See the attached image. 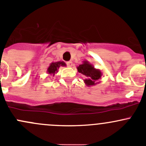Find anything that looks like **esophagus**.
Wrapping results in <instances>:
<instances>
[{"label": "esophagus", "instance_id": "1", "mask_svg": "<svg viewBox=\"0 0 146 146\" xmlns=\"http://www.w3.org/2000/svg\"><path fill=\"white\" fill-rule=\"evenodd\" d=\"M66 64H67V65L69 66V67H71V66L72 65V61H68V62H66Z\"/></svg>", "mask_w": 146, "mask_h": 146}]
</instances>
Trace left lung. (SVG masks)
Instances as JSON below:
<instances>
[{"label":"left lung","mask_w":146,"mask_h":146,"mask_svg":"<svg viewBox=\"0 0 146 146\" xmlns=\"http://www.w3.org/2000/svg\"><path fill=\"white\" fill-rule=\"evenodd\" d=\"M76 68L79 73L86 76V79H84V82L87 86L96 85L100 82H98V81L101 79L103 75L101 71L98 69H96L94 66L88 61H83V63L79 64V66H78Z\"/></svg>","instance_id":"obj_1"}]
</instances>
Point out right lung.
<instances>
[{"label":"right lung","mask_w":146,"mask_h":146,"mask_svg":"<svg viewBox=\"0 0 146 146\" xmlns=\"http://www.w3.org/2000/svg\"><path fill=\"white\" fill-rule=\"evenodd\" d=\"M60 67H66L65 62H64L63 61L51 62L47 69V73L52 75V76H55V74H57L58 72V69Z\"/></svg>","instance_id":"right-lung-1"}]
</instances>
